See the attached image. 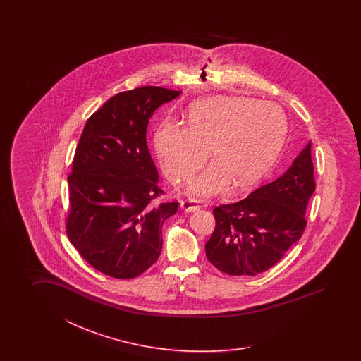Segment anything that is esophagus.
<instances>
[{
  "label": "esophagus",
  "mask_w": 361,
  "mask_h": 361,
  "mask_svg": "<svg viewBox=\"0 0 361 361\" xmlns=\"http://www.w3.org/2000/svg\"><path fill=\"white\" fill-rule=\"evenodd\" d=\"M180 207L183 209L184 212H187V213H190V212H196V210H199L200 205H197L195 201H192V200H184L180 202Z\"/></svg>",
  "instance_id": "34e87169"
}]
</instances>
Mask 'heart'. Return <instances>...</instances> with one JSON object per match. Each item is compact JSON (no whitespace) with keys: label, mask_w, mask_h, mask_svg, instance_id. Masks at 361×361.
<instances>
[{"label":"heart","mask_w":361,"mask_h":361,"mask_svg":"<svg viewBox=\"0 0 361 361\" xmlns=\"http://www.w3.org/2000/svg\"><path fill=\"white\" fill-rule=\"evenodd\" d=\"M286 128L275 103L219 95L192 104L187 126L164 121L154 133V146L174 183L191 177L210 149L214 161L187 187L192 196L210 197L231 182L235 188L258 182L276 159Z\"/></svg>","instance_id":"1"}]
</instances>
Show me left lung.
Here are the masks:
<instances>
[{
  "label": "left lung",
  "mask_w": 361,
  "mask_h": 361,
  "mask_svg": "<svg viewBox=\"0 0 361 361\" xmlns=\"http://www.w3.org/2000/svg\"><path fill=\"white\" fill-rule=\"evenodd\" d=\"M314 192L308 142L281 177L246 199L215 207V230L205 244L207 259L232 276H255L271 269L303 235Z\"/></svg>",
  "instance_id": "left-lung-1"
}]
</instances>
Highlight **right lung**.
<instances>
[{"label": "right lung", "mask_w": 361, "mask_h": 361, "mask_svg": "<svg viewBox=\"0 0 361 361\" xmlns=\"http://www.w3.org/2000/svg\"><path fill=\"white\" fill-rule=\"evenodd\" d=\"M182 92L143 86L116 94L86 121L69 174L67 235L94 269L133 279L160 257L162 224L178 202L156 200L159 171L147 146L154 111Z\"/></svg>", "instance_id": "1"}]
</instances>
